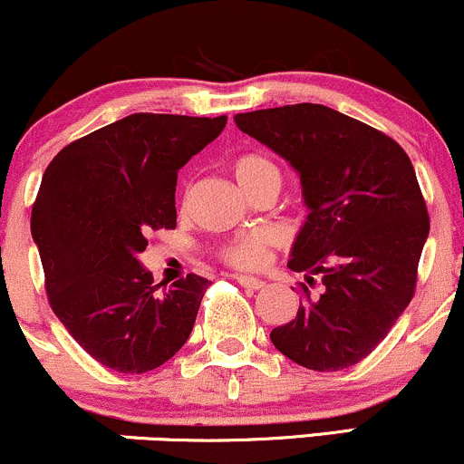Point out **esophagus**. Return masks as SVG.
Listing matches in <instances>:
<instances>
[{"instance_id": "34e87169", "label": "esophagus", "mask_w": 464, "mask_h": 464, "mask_svg": "<svg viewBox=\"0 0 464 464\" xmlns=\"http://www.w3.org/2000/svg\"><path fill=\"white\" fill-rule=\"evenodd\" d=\"M237 280H238V285H241V287H246V289H263L265 287V280L254 278V276L238 274Z\"/></svg>"}]
</instances>
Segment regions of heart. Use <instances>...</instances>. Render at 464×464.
Segmentation results:
<instances>
[{"mask_svg":"<svg viewBox=\"0 0 464 464\" xmlns=\"http://www.w3.org/2000/svg\"><path fill=\"white\" fill-rule=\"evenodd\" d=\"M232 173L237 177L241 188L258 184V181H276L280 184V169L263 153L241 155L232 166ZM265 237L263 234H243L237 241L223 249V258L234 267L254 269L265 263Z\"/></svg>","mask_w":464,"mask_h":464,"instance_id":"b5f03b06","label":"heart"}]
</instances>
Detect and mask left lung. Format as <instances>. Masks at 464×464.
I'll return each mask as SVG.
<instances>
[{
	"label": "left lung",
	"instance_id": "left-lung-1",
	"mask_svg": "<svg viewBox=\"0 0 464 464\" xmlns=\"http://www.w3.org/2000/svg\"><path fill=\"white\" fill-rule=\"evenodd\" d=\"M234 122L300 177L306 215L287 267L322 274L320 295L272 344L311 371H342L371 355L410 304L430 234L414 166L392 138L314 102L237 113Z\"/></svg>",
	"mask_w": 464,
	"mask_h": 464
}]
</instances>
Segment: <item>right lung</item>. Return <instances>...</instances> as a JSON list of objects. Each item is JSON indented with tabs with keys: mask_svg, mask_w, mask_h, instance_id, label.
Masks as SVG:
<instances>
[{
	"mask_svg": "<svg viewBox=\"0 0 464 464\" xmlns=\"http://www.w3.org/2000/svg\"><path fill=\"white\" fill-rule=\"evenodd\" d=\"M227 116L131 113L76 140L41 179L30 230L56 317L102 366L149 372L186 344L210 280L188 274L160 291L140 254L177 223L181 166Z\"/></svg>",
	"mask_w": 464,
	"mask_h": 464,
	"instance_id": "1",
	"label": "right lung"
}]
</instances>
